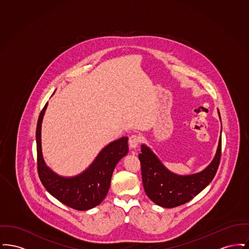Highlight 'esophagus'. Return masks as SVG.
Here are the masks:
<instances>
[{"mask_svg": "<svg viewBox=\"0 0 249 249\" xmlns=\"http://www.w3.org/2000/svg\"><path fill=\"white\" fill-rule=\"evenodd\" d=\"M141 142V137L138 134H132L129 138V145L130 148H136Z\"/></svg>", "mask_w": 249, "mask_h": 249, "instance_id": "34e87169", "label": "esophagus"}]
</instances>
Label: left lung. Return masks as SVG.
Returning a JSON list of instances; mask_svg holds the SVG:
<instances>
[{
  "label": "left lung",
  "mask_w": 249,
  "mask_h": 249,
  "mask_svg": "<svg viewBox=\"0 0 249 249\" xmlns=\"http://www.w3.org/2000/svg\"><path fill=\"white\" fill-rule=\"evenodd\" d=\"M219 119L220 114L218 112ZM139 160L142 169V186L147 197L156 204L173 208L192 200L214 178L220 162L221 135L215 156L203 171L189 176L170 172L145 144L141 146Z\"/></svg>",
  "instance_id": "1"
}]
</instances>
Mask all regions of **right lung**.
<instances>
[{"label": "right lung", "instance_id": "1", "mask_svg": "<svg viewBox=\"0 0 249 249\" xmlns=\"http://www.w3.org/2000/svg\"><path fill=\"white\" fill-rule=\"evenodd\" d=\"M47 107L48 103L40 113L36 127L39 178L46 190L65 205L79 211L91 209L106 198L114 169L129 151L128 137H121L107 144L82 174L72 178L60 177L47 166L42 154L41 127Z\"/></svg>", "mask_w": 249, "mask_h": 249}]
</instances>
